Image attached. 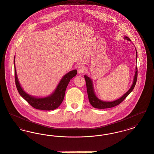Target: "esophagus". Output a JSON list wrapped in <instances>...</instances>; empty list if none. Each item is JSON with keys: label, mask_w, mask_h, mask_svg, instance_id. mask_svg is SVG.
I'll use <instances>...</instances> for the list:
<instances>
[{"label": "esophagus", "mask_w": 154, "mask_h": 154, "mask_svg": "<svg viewBox=\"0 0 154 154\" xmlns=\"http://www.w3.org/2000/svg\"><path fill=\"white\" fill-rule=\"evenodd\" d=\"M85 68L83 66H82V65H81V66H78V72L79 73H84L85 71Z\"/></svg>", "instance_id": "obj_1"}]
</instances>
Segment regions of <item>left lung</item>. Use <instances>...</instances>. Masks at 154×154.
<instances>
[{
  "label": "left lung",
  "mask_w": 154,
  "mask_h": 154,
  "mask_svg": "<svg viewBox=\"0 0 154 154\" xmlns=\"http://www.w3.org/2000/svg\"><path fill=\"white\" fill-rule=\"evenodd\" d=\"M124 38L126 39L127 40L131 41L130 39L127 37H124ZM137 51V50H136ZM136 62H137V56H136ZM137 75H138V70H137V66L136 67V71H135V74L134 76V78L133 83L130 88V89L125 93L122 97L120 99L114 100L113 102H103L100 100H99L95 95L94 90H93V83L92 82V80L86 75H85V79L86 81V88H87V92H88V98L89 102L91 104L93 107L97 108V109H107V108H111L113 107L114 106H116L120 104L121 103L123 102V100L127 97V96L133 91V90L135 86L137 80Z\"/></svg>",
  "instance_id": "1"
}]
</instances>
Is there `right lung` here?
I'll return each mask as SVG.
<instances>
[{"label": "right lung", "instance_id": "right-lung-1", "mask_svg": "<svg viewBox=\"0 0 154 154\" xmlns=\"http://www.w3.org/2000/svg\"><path fill=\"white\" fill-rule=\"evenodd\" d=\"M14 62V63H15ZM76 74L77 71L75 69L68 72L62 78L55 92L51 95L46 97L37 98L29 95L23 90L17 79L16 68L14 69L15 83L17 89L21 96H22L32 107L41 110H52L60 106L64 99L65 91L69 82Z\"/></svg>", "mask_w": 154, "mask_h": 154}]
</instances>
